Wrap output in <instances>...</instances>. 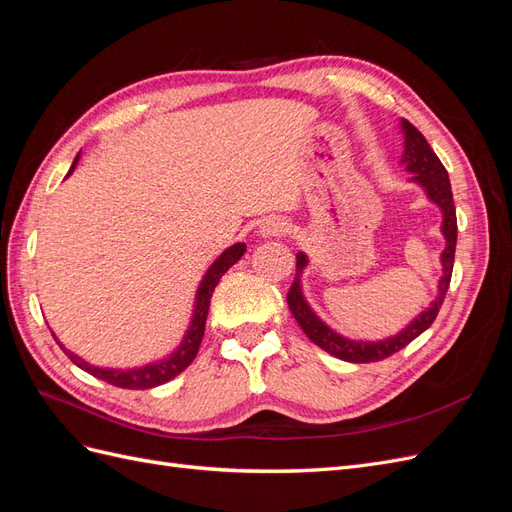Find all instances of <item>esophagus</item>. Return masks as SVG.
Segmentation results:
<instances>
[{
  "mask_svg": "<svg viewBox=\"0 0 512 512\" xmlns=\"http://www.w3.org/2000/svg\"><path fill=\"white\" fill-rule=\"evenodd\" d=\"M288 222L284 220V218H277V215H269V218H265L260 222V226H258V232H260V237H282V235H286L288 232Z\"/></svg>",
  "mask_w": 512,
  "mask_h": 512,
  "instance_id": "1",
  "label": "esophagus"
}]
</instances>
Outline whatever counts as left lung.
<instances>
[{"label": "left lung", "instance_id": "obj_1", "mask_svg": "<svg viewBox=\"0 0 512 512\" xmlns=\"http://www.w3.org/2000/svg\"><path fill=\"white\" fill-rule=\"evenodd\" d=\"M401 132H404V156H401V164L406 166L408 173H412L410 181L418 183L425 190L427 198L431 203H436L442 211V235L446 239L444 252L440 256L442 260V277L438 282V297L429 303L425 312L418 314L406 329H401L397 335L378 339V342H363V339H348L344 335L335 333L331 327L324 324L309 303L303 297L301 288V275L307 267V256L305 252L297 254V275H294V282L288 290V307L299 322L303 333L312 339L316 346L327 350L329 354L337 356V359L348 361V363H374L382 361L386 356L399 352L406 348L412 339H416L423 331L431 327V322L436 320L442 301L446 297L448 284H451L453 275V262H455V245H457V215H455V203H453V190H451V179H448L446 168L438 160L436 153L425 141V136L418 132L410 121L401 119L399 121Z\"/></svg>", "mask_w": 512, "mask_h": 512}]
</instances>
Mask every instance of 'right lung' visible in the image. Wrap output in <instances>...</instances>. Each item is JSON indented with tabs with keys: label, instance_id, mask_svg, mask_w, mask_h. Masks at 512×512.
I'll return each instance as SVG.
<instances>
[{
	"label": "right lung",
	"instance_id": "add662e5",
	"mask_svg": "<svg viewBox=\"0 0 512 512\" xmlns=\"http://www.w3.org/2000/svg\"><path fill=\"white\" fill-rule=\"evenodd\" d=\"M79 156L74 158L68 175H72V170L76 168V164H79ZM245 254V243H235L230 245L228 250H224L218 258H215L213 265L207 269V273L203 275V280H200L198 284V290H196V301H194V314H192V320H190V327L188 331H185L181 344L177 346L175 352H170L166 359L162 361H156V363H147L143 367H132V369H113V367H98V365H91L87 361H83L81 356H76L74 352L66 350L64 344L55 342L64 348V352L70 356V361L81 367L83 371H87V374H91L98 380H104L108 384L113 386H119V389H153V386H160L168 380H173L175 376H179L181 371L188 367L194 359H196V352L200 348V342H203V335H205V322H207V314H209V303H211V294L215 290V286H218L220 277L235 265V262Z\"/></svg>",
	"mask_w": 512,
	"mask_h": 512
}]
</instances>
